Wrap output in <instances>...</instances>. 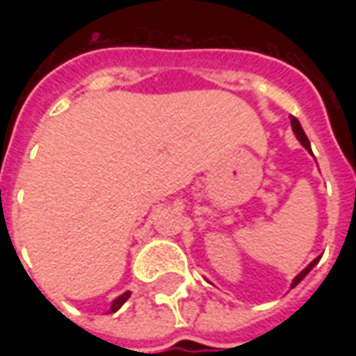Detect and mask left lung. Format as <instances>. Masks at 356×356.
I'll return each instance as SVG.
<instances>
[{"label": "left lung", "mask_w": 356, "mask_h": 356, "mask_svg": "<svg viewBox=\"0 0 356 356\" xmlns=\"http://www.w3.org/2000/svg\"><path fill=\"white\" fill-rule=\"evenodd\" d=\"M291 127H293L295 136H297V138H299V143L303 144V146H305V148H307V150H311V146H309L307 136H305V132H303V129H301V124H299V120H297V118L291 117ZM315 264H317V259H313V261H311V264H309V266L305 267V269H303V271H301V273H299V275H297V277H295L293 283H291V287H295V285H297V283H299V281L303 280V277H305V275H307L309 271H311V269H313V266H315Z\"/></svg>", "instance_id": "1"}]
</instances>
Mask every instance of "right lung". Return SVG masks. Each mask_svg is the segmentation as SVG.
I'll return each instance as SVG.
<instances>
[{
    "label": "right lung",
    "instance_id": "add662e5",
    "mask_svg": "<svg viewBox=\"0 0 356 356\" xmlns=\"http://www.w3.org/2000/svg\"><path fill=\"white\" fill-rule=\"evenodd\" d=\"M129 297H130V291H127V293H122L120 297H117V299L113 301V307H111V311H113V313H115V311H118V309L122 307V303H124Z\"/></svg>",
    "mask_w": 356,
    "mask_h": 356
}]
</instances>
